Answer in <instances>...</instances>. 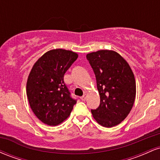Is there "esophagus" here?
I'll list each match as a JSON object with an SVG mask.
<instances>
[{
    "mask_svg": "<svg viewBox=\"0 0 160 160\" xmlns=\"http://www.w3.org/2000/svg\"><path fill=\"white\" fill-rule=\"evenodd\" d=\"M86 98V94H83L82 97H80V99H81L82 101H85Z\"/></svg>",
    "mask_w": 160,
    "mask_h": 160,
    "instance_id": "1",
    "label": "esophagus"
}]
</instances>
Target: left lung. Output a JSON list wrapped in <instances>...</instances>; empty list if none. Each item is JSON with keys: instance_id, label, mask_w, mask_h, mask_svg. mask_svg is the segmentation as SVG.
I'll use <instances>...</instances> for the list:
<instances>
[{"instance_id": "1", "label": "left lung", "mask_w": 160, "mask_h": 160, "mask_svg": "<svg viewBox=\"0 0 160 160\" xmlns=\"http://www.w3.org/2000/svg\"><path fill=\"white\" fill-rule=\"evenodd\" d=\"M86 58L96 78L100 105L91 110L98 124L110 128L126 118L135 102L136 83L128 62L113 50L88 53Z\"/></svg>"}]
</instances>
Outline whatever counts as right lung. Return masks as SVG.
Wrapping results in <instances>:
<instances>
[{"instance_id":"1","label":"right lung","mask_w":160,"mask_h":160,"mask_svg":"<svg viewBox=\"0 0 160 160\" xmlns=\"http://www.w3.org/2000/svg\"><path fill=\"white\" fill-rule=\"evenodd\" d=\"M78 57V53L71 50L52 49L33 65L26 94L32 111L43 123L57 126L71 114L77 101L71 97L64 75Z\"/></svg>"}]
</instances>
